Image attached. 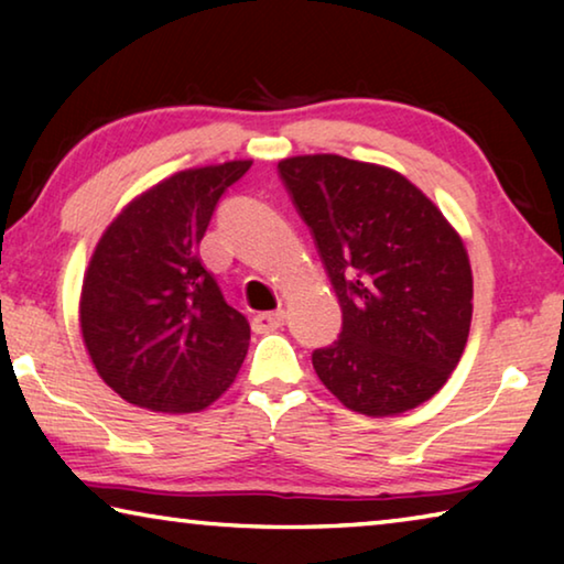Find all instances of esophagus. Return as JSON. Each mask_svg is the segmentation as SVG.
<instances>
[{
    "instance_id": "obj_1",
    "label": "esophagus",
    "mask_w": 564,
    "mask_h": 564,
    "mask_svg": "<svg viewBox=\"0 0 564 564\" xmlns=\"http://www.w3.org/2000/svg\"><path fill=\"white\" fill-rule=\"evenodd\" d=\"M285 323V311H269V313H259V316H253V330L256 333H271V330H279Z\"/></svg>"
}]
</instances>
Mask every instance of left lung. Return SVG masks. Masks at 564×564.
<instances>
[{
  "label": "left lung",
  "instance_id": "obj_1",
  "mask_svg": "<svg viewBox=\"0 0 564 564\" xmlns=\"http://www.w3.org/2000/svg\"><path fill=\"white\" fill-rule=\"evenodd\" d=\"M338 295V340L313 368L343 405L395 415L433 398L460 360L473 318L465 246L395 171L336 154L279 164Z\"/></svg>",
  "mask_w": 564,
  "mask_h": 564
}]
</instances>
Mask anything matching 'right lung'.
<instances>
[{
    "label": "right lung",
    "mask_w": 564,
    "mask_h": 564,
    "mask_svg": "<svg viewBox=\"0 0 564 564\" xmlns=\"http://www.w3.org/2000/svg\"><path fill=\"white\" fill-rule=\"evenodd\" d=\"M251 161L161 181L101 236L82 289V336L104 383L139 408L196 413L224 393L251 328L198 259L218 202Z\"/></svg>",
    "instance_id": "right-lung-1"
}]
</instances>
